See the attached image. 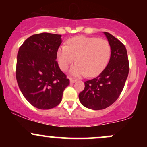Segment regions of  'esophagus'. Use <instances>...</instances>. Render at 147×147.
I'll return each instance as SVG.
<instances>
[{
  "instance_id": "34e87169",
  "label": "esophagus",
  "mask_w": 147,
  "mask_h": 147,
  "mask_svg": "<svg viewBox=\"0 0 147 147\" xmlns=\"http://www.w3.org/2000/svg\"><path fill=\"white\" fill-rule=\"evenodd\" d=\"M77 82V80H76V79H72V78H70V82L71 84H74V83H75V82Z\"/></svg>"
}]
</instances>
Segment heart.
Instances as JSON below:
<instances>
[{
    "instance_id": "heart-1",
    "label": "heart",
    "mask_w": 147,
    "mask_h": 147,
    "mask_svg": "<svg viewBox=\"0 0 147 147\" xmlns=\"http://www.w3.org/2000/svg\"><path fill=\"white\" fill-rule=\"evenodd\" d=\"M111 45L105 39L96 37L78 36L67 41L57 52V59L63 71L70 65V73L75 77H95L103 71L110 59Z\"/></svg>"
}]
</instances>
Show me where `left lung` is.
Masks as SVG:
<instances>
[{
    "mask_svg": "<svg viewBox=\"0 0 147 147\" xmlns=\"http://www.w3.org/2000/svg\"><path fill=\"white\" fill-rule=\"evenodd\" d=\"M111 45V55L107 66L95 78L84 82L79 94L82 105L92 110H102L118 99L124 88L129 71L126 49L121 41L109 32H104Z\"/></svg>",
    "mask_w": 147,
    "mask_h": 147,
    "instance_id": "obj_1",
    "label": "left lung"
}]
</instances>
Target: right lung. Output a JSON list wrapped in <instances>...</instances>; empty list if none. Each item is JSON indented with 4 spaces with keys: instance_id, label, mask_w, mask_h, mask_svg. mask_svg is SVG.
Masks as SVG:
<instances>
[{
    "instance_id": "obj_1",
    "label": "right lung",
    "mask_w": 147,
    "mask_h": 147,
    "mask_svg": "<svg viewBox=\"0 0 147 147\" xmlns=\"http://www.w3.org/2000/svg\"><path fill=\"white\" fill-rule=\"evenodd\" d=\"M61 35L41 33L30 36L20 47L16 77L22 94L33 106L50 109L61 102L70 80L60 70L57 52Z\"/></svg>"
}]
</instances>
